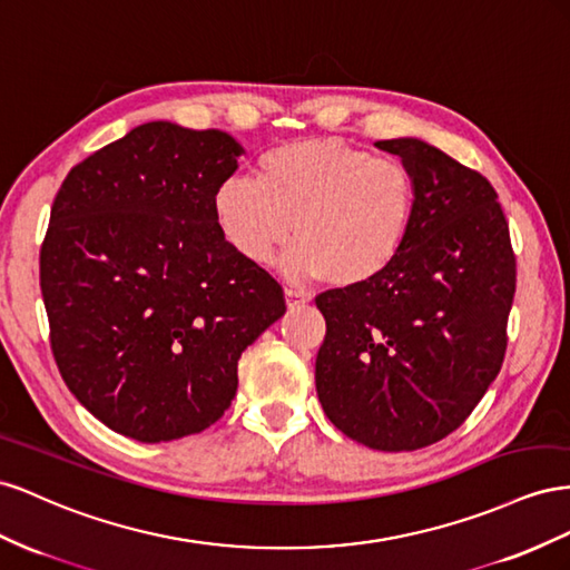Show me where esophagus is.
Returning <instances> with one entry per match:
<instances>
[{
    "instance_id": "esophagus-1",
    "label": "esophagus",
    "mask_w": 570,
    "mask_h": 570,
    "mask_svg": "<svg viewBox=\"0 0 570 570\" xmlns=\"http://www.w3.org/2000/svg\"><path fill=\"white\" fill-rule=\"evenodd\" d=\"M305 303H307L305 294H301V291H296V288H286V305L288 307H298Z\"/></svg>"
}]
</instances>
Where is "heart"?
Instances as JSON below:
<instances>
[{
	"instance_id": "1",
	"label": "heart",
	"mask_w": 570,
	"mask_h": 570,
	"mask_svg": "<svg viewBox=\"0 0 570 570\" xmlns=\"http://www.w3.org/2000/svg\"><path fill=\"white\" fill-rule=\"evenodd\" d=\"M417 205L413 171L332 138H298L259 155L255 181L229 176L213 213L248 263L272 265L291 240L284 269L296 282L324 276L336 288L380 279L409 243Z\"/></svg>"
}]
</instances>
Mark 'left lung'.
Segmentation results:
<instances>
[{"mask_svg":"<svg viewBox=\"0 0 570 570\" xmlns=\"http://www.w3.org/2000/svg\"><path fill=\"white\" fill-rule=\"evenodd\" d=\"M375 145L413 171V229L380 279L315 298L327 322L315 386L357 444L415 451L461 428L499 375L515 255L480 171L417 138Z\"/></svg>","mask_w":570,"mask_h":570,"instance_id":"obj_1","label":"left lung"}]
</instances>
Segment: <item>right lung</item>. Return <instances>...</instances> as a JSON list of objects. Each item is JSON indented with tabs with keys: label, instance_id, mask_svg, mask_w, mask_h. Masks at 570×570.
Instances as JSON below:
<instances>
[{
	"label": "right lung",
	"instance_id": "1",
	"mask_svg": "<svg viewBox=\"0 0 570 570\" xmlns=\"http://www.w3.org/2000/svg\"><path fill=\"white\" fill-rule=\"evenodd\" d=\"M240 145L150 121L76 165L40 248L50 344L69 392L114 432L157 444L229 409L238 357L286 313L279 282L215 222Z\"/></svg>",
	"mask_w": 570,
	"mask_h": 570
}]
</instances>
